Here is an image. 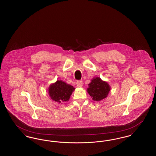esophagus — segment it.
Wrapping results in <instances>:
<instances>
[{"label":"esophagus","mask_w":156,"mask_h":156,"mask_svg":"<svg viewBox=\"0 0 156 156\" xmlns=\"http://www.w3.org/2000/svg\"><path fill=\"white\" fill-rule=\"evenodd\" d=\"M82 85H83V83L81 80H79V81H76V85L78 87H81L82 86Z\"/></svg>","instance_id":"esophagus-1"}]
</instances>
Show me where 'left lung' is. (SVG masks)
Segmentation results:
<instances>
[{
  "instance_id": "left-lung-1",
  "label": "left lung",
  "mask_w": 156,
  "mask_h": 156,
  "mask_svg": "<svg viewBox=\"0 0 156 156\" xmlns=\"http://www.w3.org/2000/svg\"><path fill=\"white\" fill-rule=\"evenodd\" d=\"M89 87L87 91L92 99L96 101L106 98L111 89L109 84L99 77L94 78L89 83Z\"/></svg>"
}]
</instances>
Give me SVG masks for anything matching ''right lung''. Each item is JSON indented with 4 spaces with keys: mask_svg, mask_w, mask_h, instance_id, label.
Wrapping results in <instances>:
<instances>
[{
    "mask_svg": "<svg viewBox=\"0 0 156 156\" xmlns=\"http://www.w3.org/2000/svg\"><path fill=\"white\" fill-rule=\"evenodd\" d=\"M75 88L62 81H57L50 85L48 92L53 101L62 103L68 101Z\"/></svg>",
    "mask_w": 156,
    "mask_h": 156,
    "instance_id": "obj_1",
    "label": "right lung"
}]
</instances>
